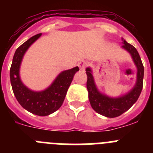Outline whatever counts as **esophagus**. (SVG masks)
Instances as JSON below:
<instances>
[{"mask_svg": "<svg viewBox=\"0 0 153 153\" xmlns=\"http://www.w3.org/2000/svg\"><path fill=\"white\" fill-rule=\"evenodd\" d=\"M86 65H87V62H86V60H81V61H79V63H78V66H79L80 70H84V69L86 68Z\"/></svg>", "mask_w": 153, "mask_h": 153, "instance_id": "esophagus-1", "label": "esophagus"}]
</instances>
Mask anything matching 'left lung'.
I'll return each instance as SVG.
<instances>
[{"mask_svg": "<svg viewBox=\"0 0 153 153\" xmlns=\"http://www.w3.org/2000/svg\"><path fill=\"white\" fill-rule=\"evenodd\" d=\"M122 40L123 44L122 48L130 54L137 69L136 83L128 93L118 97H109L101 93L95 83L92 69L90 67L86 69L87 75L86 88L88 90L90 105L97 113L109 118L117 117L127 111L137 101L143 90L144 67L140 54L133 46L128 44L123 38Z\"/></svg>", "mask_w": 153, "mask_h": 153, "instance_id": "8db88e82", "label": "left lung"}]
</instances>
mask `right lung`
Here are the masks:
<instances>
[{
	"label": "right lung",
	"instance_id": "1",
	"mask_svg": "<svg viewBox=\"0 0 153 153\" xmlns=\"http://www.w3.org/2000/svg\"><path fill=\"white\" fill-rule=\"evenodd\" d=\"M40 36L41 33L32 36L16 50L10 67V78L13 94L21 106L33 114L45 117L54 113L62 106L79 67L62 71L47 88L41 91H34L25 86L20 76L21 63L25 53Z\"/></svg>",
	"mask_w": 153,
	"mask_h": 153
}]
</instances>
